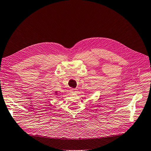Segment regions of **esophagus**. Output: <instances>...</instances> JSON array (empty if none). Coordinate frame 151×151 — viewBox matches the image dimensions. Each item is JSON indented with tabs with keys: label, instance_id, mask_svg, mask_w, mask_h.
Masks as SVG:
<instances>
[{
	"label": "esophagus",
	"instance_id": "esophagus-1",
	"mask_svg": "<svg viewBox=\"0 0 151 151\" xmlns=\"http://www.w3.org/2000/svg\"><path fill=\"white\" fill-rule=\"evenodd\" d=\"M70 92H71V93H76V92H77V90H76V89H73V88H72V89H70Z\"/></svg>",
	"mask_w": 151,
	"mask_h": 151
}]
</instances>
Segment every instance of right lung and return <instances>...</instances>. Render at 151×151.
Returning a JSON list of instances; mask_svg holds the SVG:
<instances>
[{"label":"right lung","mask_w":151,"mask_h":151,"mask_svg":"<svg viewBox=\"0 0 151 151\" xmlns=\"http://www.w3.org/2000/svg\"><path fill=\"white\" fill-rule=\"evenodd\" d=\"M55 94H57V92H55Z\"/></svg>","instance_id":"obj_1"}]
</instances>
